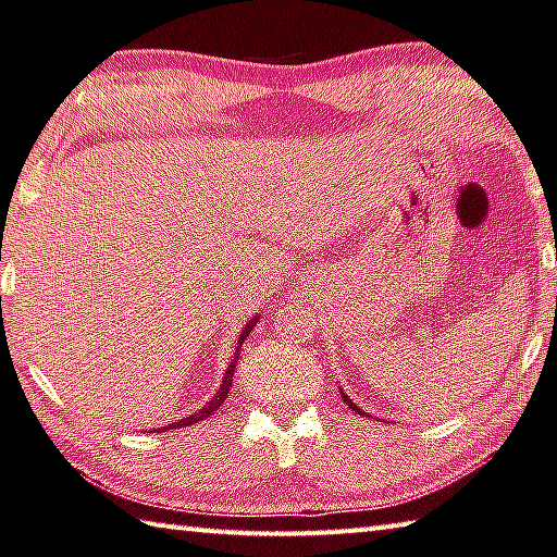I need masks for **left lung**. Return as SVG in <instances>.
<instances>
[{"mask_svg":"<svg viewBox=\"0 0 557 557\" xmlns=\"http://www.w3.org/2000/svg\"><path fill=\"white\" fill-rule=\"evenodd\" d=\"M341 397H343V401H346V404H348V407H350L352 411H358V413H360V417H362V413H366V411H362V409L358 407V404H352V399H348V394H343V392H341Z\"/></svg>","mask_w":557,"mask_h":557,"instance_id":"obj_1","label":"left lung"}]
</instances>
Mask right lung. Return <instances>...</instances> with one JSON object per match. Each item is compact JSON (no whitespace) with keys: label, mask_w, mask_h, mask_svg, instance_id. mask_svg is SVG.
I'll return each instance as SVG.
<instances>
[{"label":"right lung","mask_w":557,"mask_h":557,"mask_svg":"<svg viewBox=\"0 0 557 557\" xmlns=\"http://www.w3.org/2000/svg\"><path fill=\"white\" fill-rule=\"evenodd\" d=\"M260 321V317H252L246 326H244V331H240V336H238V346H236V352H234V360L228 362V368H226V372H224V377H221V384H219V389H216V394L214 397H211L205 407H201L199 411H195V413H189V417H185V419H180V421H175V423H170V426H163V429H180V426H191V423H199V421H205V419H209L211 413H214L221 404L226 401V397H228V389H231V382H234V370H236V362H238V356H240V343H244L246 338H248V333L252 331V326H256V323Z\"/></svg>","instance_id":"add662e5"}]
</instances>
